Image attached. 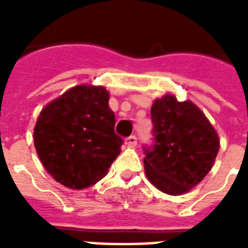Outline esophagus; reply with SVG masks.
Returning <instances> with one entry per match:
<instances>
[{"label":"esophagus","instance_id":"1","mask_svg":"<svg viewBox=\"0 0 248 248\" xmlns=\"http://www.w3.org/2000/svg\"><path fill=\"white\" fill-rule=\"evenodd\" d=\"M126 145L127 146L137 145V137H135V135H130L129 138H126Z\"/></svg>","mask_w":248,"mask_h":248}]
</instances>
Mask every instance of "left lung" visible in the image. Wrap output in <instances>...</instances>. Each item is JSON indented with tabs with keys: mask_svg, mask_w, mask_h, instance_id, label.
I'll use <instances>...</instances> for the list:
<instances>
[{
	"mask_svg": "<svg viewBox=\"0 0 248 248\" xmlns=\"http://www.w3.org/2000/svg\"><path fill=\"white\" fill-rule=\"evenodd\" d=\"M151 121L154 143L143 146L146 175L161 191L185 194L211 170L218 134L191 101L179 102L171 94L153 103Z\"/></svg>",
	"mask_w": 248,
	"mask_h": 248,
	"instance_id": "8db88e82",
	"label": "left lung"
}]
</instances>
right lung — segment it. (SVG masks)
<instances>
[{"instance_id":"add662e5","label":"right lung","mask_w":248,"mask_h":248,"mask_svg":"<svg viewBox=\"0 0 248 248\" xmlns=\"http://www.w3.org/2000/svg\"><path fill=\"white\" fill-rule=\"evenodd\" d=\"M115 115L102 86L79 85L42 108L34 146L46 171L63 186L82 190L95 185L121 153Z\"/></svg>"}]
</instances>
